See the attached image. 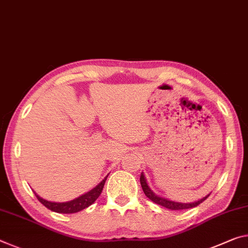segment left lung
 Wrapping results in <instances>:
<instances>
[{"label":"left lung","instance_id":"obj_1","mask_svg":"<svg viewBox=\"0 0 248 248\" xmlns=\"http://www.w3.org/2000/svg\"><path fill=\"white\" fill-rule=\"evenodd\" d=\"M140 183H141V186H142V190H143L144 194H145V196H147V198L150 199L152 202H155L156 204H159V205H161V206L166 207V209L173 210V211L186 210V209H191V207L198 206L199 204H201L203 201H205V200L209 198L210 194H211V193L207 194L206 196H204V198H202L201 200H198V201H195V202H192V203H181V202L171 201V200H169L167 198H162V196L155 194V192L151 190V187L149 186V184L147 182V179H145L143 172H141Z\"/></svg>","mask_w":248,"mask_h":248}]
</instances>
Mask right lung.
<instances>
[{"label": "right lung", "instance_id": "add662e5", "mask_svg": "<svg viewBox=\"0 0 248 248\" xmlns=\"http://www.w3.org/2000/svg\"><path fill=\"white\" fill-rule=\"evenodd\" d=\"M108 175L106 176V178L101 181L98 186L93 187V190H90L87 192V193L78 196V198L74 199V200H72V201H68V202H61L60 203V202L47 201V200L41 198V196H39L35 191H34V193H35V195H36L38 201L50 211L56 212V213H62V214L77 213V212L82 211L84 209H86V207L92 205V204L95 202L98 198H99V195L101 194V191H103L105 182H106V180H107Z\"/></svg>", "mask_w": 248, "mask_h": 248}]
</instances>
